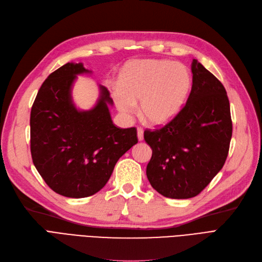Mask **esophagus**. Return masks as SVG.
Listing matches in <instances>:
<instances>
[{"label":"esophagus","instance_id":"34e87169","mask_svg":"<svg viewBox=\"0 0 262 262\" xmlns=\"http://www.w3.org/2000/svg\"><path fill=\"white\" fill-rule=\"evenodd\" d=\"M138 139H139V141H143L144 140V130L141 127L138 128Z\"/></svg>","mask_w":262,"mask_h":262}]
</instances>
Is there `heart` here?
Listing matches in <instances>:
<instances>
[{"label":"heart","instance_id":"1","mask_svg":"<svg viewBox=\"0 0 262 262\" xmlns=\"http://www.w3.org/2000/svg\"><path fill=\"white\" fill-rule=\"evenodd\" d=\"M191 75L186 66L164 59L131 61L119 75V89L114 100L123 115L137 111L141 101L144 120L160 127L181 113L191 90Z\"/></svg>","mask_w":262,"mask_h":262}]
</instances>
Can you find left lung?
Returning <instances> with one entry per match:
<instances>
[{
  "instance_id": "8db88e82",
  "label": "left lung",
  "mask_w": 262,
  "mask_h": 262,
  "mask_svg": "<svg viewBox=\"0 0 262 262\" xmlns=\"http://www.w3.org/2000/svg\"><path fill=\"white\" fill-rule=\"evenodd\" d=\"M192 87L186 105L164 127L146 130L151 149L146 175L155 190L171 199L200 193L222 170L232 137L226 89L193 59Z\"/></svg>"
}]
</instances>
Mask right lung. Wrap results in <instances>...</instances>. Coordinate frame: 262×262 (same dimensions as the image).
I'll return each instance as SVG.
<instances>
[{
  "mask_svg": "<svg viewBox=\"0 0 262 262\" xmlns=\"http://www.w3.org/2000/svg\"><path fill=\"white\" fill-rule=\"evenodd\" d=\"M90 71L82 63H67L46 78L31 110V155L39 175L55 192L86 198L100 191L120 157L138 143L137 129L113 123L108 90L89 111L72 100L76 76Z\"/></svg>",
  "mask_w": 262,
  "mask_h": 262,
  "instance_id": "right-lung-1",
  "label": "right lung"
}]
</instances>
